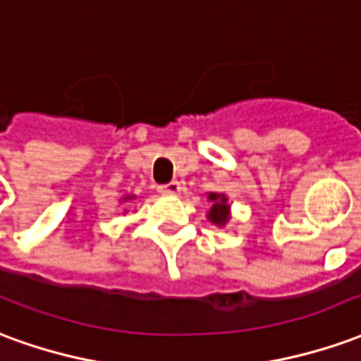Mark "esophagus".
Wrapping results in <instances>:
<instances>
[{"mask_svg":"<svg viewBox=\"0 0 361 361\" xmlns=\"http://www.w3.org/2000/svg\"><path fill=\"white\" fill-rule=\"evenodd\" d=\"M160 193H168V195H178L181 191V183L180 181H170L166 185H160Z\"/></svg>","mask_w":361,"mask_h":361,"instance_id":"esophagus-1","label":"esophagus"}]
</instances>
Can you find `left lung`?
I'll return each instance as SVG.
<instances>
[{
  "instance_id": "8db88e82",
  "label": "left lung",
  "mask_w": 361,
  "mask_h": 361,
  "mask_svg": "<svg viewBox=\"0 0 361 361\" xmlns=\"http://www.w3.org/2000/svg\"><path fill=\"white\" fill-rule=\"evenodd\" d=\"M209 201L212 203L211 211L207 214V219L211 220L216 226H226L230 220V204H228V197L224 193H209Z\"/></svg>"
}]
</instances>
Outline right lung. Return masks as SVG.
Returning <instances> with one entry per match:
<instances>
[{
	"label": "right lung",
	"mask_w": 361,
	"mask_h": 361,
	"mask_svg": "<svg viewBox=\"0 0 361 361\" xmlns=\"http://www.w3.org/2000/svg\"><path fill=\"white\" fill-rule=\"evenodd\" d=\"M129 199H135V195H126V197H123V201H129Z\"/></svg>",
	"instance_id": "right-lung-1"
}]
</instances>
